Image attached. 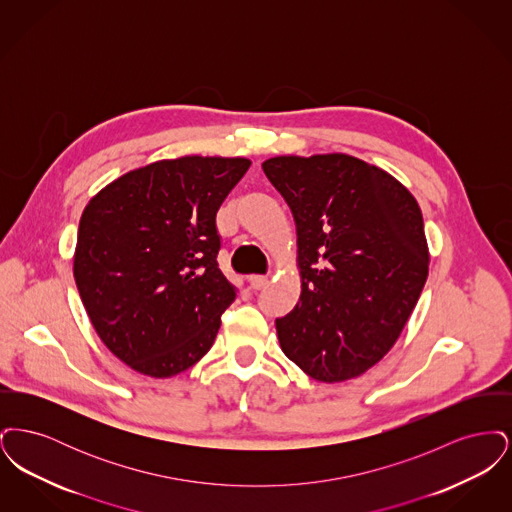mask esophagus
Here are the masks:
<instances>
[{
  "mask_svg": "<svg viewBox=\"0 0 512 512\" xmlns=\"http://www.w3.org/2000/svg\"><path fill=\"white\" fill-rule=\"evenodd\" d=\"M267 284V276H259V274H253V276H249V286H251L253 290H263Z\"/></svg>",
  "mask_w": 512,
  "mask_h": 512,
  "instance_id": "esophagus-1",
  "label": "esophagus"
}]
</instances>
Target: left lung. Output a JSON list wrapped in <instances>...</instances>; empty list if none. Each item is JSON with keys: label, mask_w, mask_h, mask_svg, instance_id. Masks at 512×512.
Wrapping results in <instances>:
<instances>
[{"label": "left lung", "mask_w": 512, "mask_h": 512, "mask_svg": "<svg viewBox=\"0 0 512 512\" xmlns=\"http://www.w3.org/2000/svg\"><path fill=\"white\" fill-rule=\"evenodd\" d=\"M292 209L301 295L276 318L286 357L324 384L365 374L401 336L428 278L430 251L414 195L347 153L263 163Z\"/></svg>", "instance_id": "obj_1"}]
</instances>
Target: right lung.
I'll use <instances>...</instances> for the list:
<instances>
[{
	"mask_svg": "<svg viewBox=\"0 0 512 512\" xmlns=\"http://www.w3.org/2000/svg\"><path fill=\"white\" fill-rule=\"evenodd\" d=\"M245 157L186 155L126 172L82 211L73 274L105 347L149 378H171L213 345L236 292L217 265L220 203Z\"/></svg>",
	"mask_w": 512,
	"mask_h": 512,
	"instance_id": "1",
	"label": "right lung"
}]
</instances>
